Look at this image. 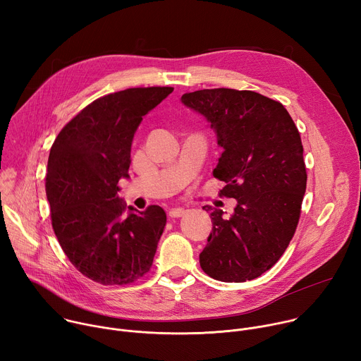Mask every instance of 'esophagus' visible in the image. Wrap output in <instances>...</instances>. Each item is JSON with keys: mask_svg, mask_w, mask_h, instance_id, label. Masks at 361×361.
I'll return each instance as SVG.
<instances>
[{"mask_svg": "<svg viewBox=\"0 0 361 361\" xmlns=\"http://www.w3.org/2000/svg\"><path fill=\"white\" fill-rule=\"evenodd\" d=\"M185 213H187V212H185L184 209H173V210L169 212V216H170L171 219H178V217H183Z\"/></svg>", "mask_w": 361, "mask_h": 361, "instance_id": "obj_1", "label": "esophagus"}]
</instances>
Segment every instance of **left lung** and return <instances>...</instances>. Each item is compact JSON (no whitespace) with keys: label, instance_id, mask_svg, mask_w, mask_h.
Returning <instances> with one entry per match:
<instances>
[{"label":"left lung","instance_id":"left-lung-1","mask_svg":"<svg viewBox=\"0 0 361 361\" xmlns=\"http://www.w3.org/2000/svg\"><path fill=\"white\" fill-rule=\"evenodd\" d=\"M181 101L216 130L224 151L213 174L226 183L220 197L238 202L228 220L223 210L210 214L200 266L219 281L257 279L280 260L300 220L307 185L300 133L281 102L255 91L198 90Z\"/></svg>","mask_w":361,"mask_h":361}]
</instances>
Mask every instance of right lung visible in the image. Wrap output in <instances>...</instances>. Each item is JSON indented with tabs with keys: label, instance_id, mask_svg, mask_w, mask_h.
I'll return each instance as SVG.
<instances>
[{
	"label": "right lung",
	"instance_id": "obj_1",
	"mask_svg": "<svg viewBox=\"0 0 361 361\" xmlns=\"http://www.w3.org/2000/svg\"><path fill=\"white\" fill-rule=\"evenodd\" d=\"M173 87H138L94 99L70 120L51 145L45 192L51 224L71 264L102 286L131 284L152 266L167 216L144 212L118 197L128 177L131 142L142 117Z\"/></svg>",
	"mask_w": 361,
	"mask_h": 361
}]
</instances>
